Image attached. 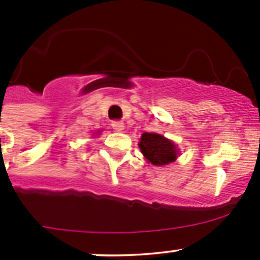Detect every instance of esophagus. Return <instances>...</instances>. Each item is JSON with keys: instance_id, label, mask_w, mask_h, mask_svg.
Segmentation results:
<instances>
[{"instance_id": "esophagus-1", "label": "esophagus", "mask_w": 260, "mask_h": 260, "mask_svg": "<svg viewBox=\"0 0 260 260\" xmlns=\"http://www.w3.org/2000/svg\"><path fill=\"white\" fill-rule=\"evenodd\" d=\"M111 125H112V129H114L115 131H122L125 129L124 122H121V121H114Z\"/></svg>"}]
</instances>
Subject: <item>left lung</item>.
<instances>
[{"mask_svg":"<svg viewBox=\"0 0 260 260\" xmlns=\"http://www.w3.org/2000/svg\"><path fill=\"white\" fill-rule=\"evenodd\" d=\"M139 148L146 161L155 167L169 165L180 155L174 141L156 133H144L139 141Z\"/></svg>","mask_w":260,"mask_h":260,"instance_id":"8db88e82","label":"left lung"}]
</instances>
